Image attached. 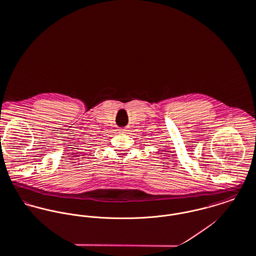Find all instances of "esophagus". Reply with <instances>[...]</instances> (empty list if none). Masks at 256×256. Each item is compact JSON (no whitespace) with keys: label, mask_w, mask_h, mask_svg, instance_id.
Here are the masks:
<instances>
[{"label":"esophagus","mask_w":256,"mask_h":256,"mask_svg":"<svg viewBox=\"0 0 256 256\" xmlns=\"http://www.w3.org/2000/svg\"><path fill=\"white\" fill-rule=\"evenodd\" d=\"M119 133H121V134H125V133H127V129H125V128H121V129H119Z\"/></svg>","instance_id":"1"}]
</instances>
